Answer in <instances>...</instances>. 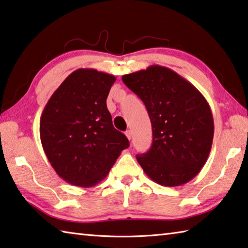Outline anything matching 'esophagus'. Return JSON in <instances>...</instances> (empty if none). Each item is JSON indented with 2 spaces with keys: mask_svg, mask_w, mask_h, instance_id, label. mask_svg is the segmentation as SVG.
Masks as SVG:
<instances>
[{
  "mask_svg": "<svg viewBox=\"0 0 248 248\" xmlns=\"http://www.w3.org/2000/svg\"><path fill=\"white\" fill-rule=\"evenodd\" d=\"M125 137L128 138V140L130 141V140H131V137H132V132H131V130H127V131H125Z\"/></svg>",
  "mask_w": 248,
  "mask_h": 248,
  "instance_id": "esophagus-1",
  "label": "esophagus"
}]
</instances>
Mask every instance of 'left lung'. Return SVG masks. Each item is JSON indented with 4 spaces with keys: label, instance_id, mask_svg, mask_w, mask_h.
<instances>
[{
    "label": "left lung",
    "instance_id": "left-lung-1",
    "mask_svg": "<svg viewBox=\"0 0 248 248\" xmlns=\"http://www.w3.org/2000/svg\"><path fill=\"white\" fill-rule=\"evenodd\" d=\"M150 116L152 146L137 155L144 172L164 186H179L196 177L213 145L209 104L194 85L167 67L152 65L123 76Z\"/></svg>",
    "mask_w": 248,
    "mask_h": 248
}]
</instances>
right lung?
Here are the masks:
<instances>
[{"instance_id":"right-lung-1","label":"right lung","mask_w":248,"mask_h":248,"mask_svg":"<svg viewBox=\"0 0 248 248\" xmlns=\"http://www.w3.org/2000/svg\"><path fill=\"white\" fill-rule=\"evenodd\" d=\"M115 76L80 68L57 88L40 119V138L49 164L76 186L102 181L120 153L129 147L124 133L112 125L106 98Z\"/></svg>"}]
</instances>
